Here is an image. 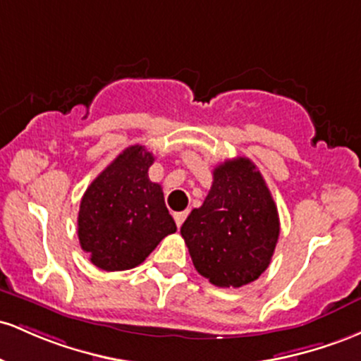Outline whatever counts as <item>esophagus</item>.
Here are the masks:
<instances>
[{
  "mask_svg": "<svg viewBox=\"0 0 361 361\" xmlns=\"http://www.w3.org/2000/svg\"><path fill=\"white\" fill-rule=\"evenodd\" d=\"M185 216H188V213H185V212H179V213H173V220H176V224H177V226H180L182 224H184Z\"/></svg>",
  "mask_w": 361,
  "mask_h": 361,
  "instance_id": "34e87169",
  "label": "esophagus"
}]
</instances>
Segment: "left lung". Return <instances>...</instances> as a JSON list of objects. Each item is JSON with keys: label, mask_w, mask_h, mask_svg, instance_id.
Masks as SVG:
<instances>
[{"label": "left lung", "mask_w": 361, "mask_h": 361, "mask_svg": "<svg viewBox=\"0 0 361 361\" xmlns=\"http://www.w3.org/2000/svg\"><path fill=\"white\" fill-rule=\"evenodd\" d=\"M180 235L201 276L221 288H240L268 269L279 237V216L268 185L245 157L213 170L201 208H194Z\"/></svg>", "instance_id": "left-lung-1"}]
</instances>
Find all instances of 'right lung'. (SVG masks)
I'll return each instance as SVG.
<instances>
[{
  "instance_id": "obj_1",
  "label": "right lung",
  "mask_w": 361,
  "mask_h": 361,
  "mask_svg": "<svg viewBox=\"0 0 361 361\" xmlns=\"http://www.w3.org/2000/svg\"><path fill=\"white\" fill-rule=\"evenodd\" d=\"M153 160L141 145L128 147L85 191L78 212V238L97 268H136L161 238L177 230L161 185L148 177Z\"/></svg>"
}]
</instances>
